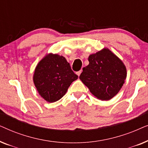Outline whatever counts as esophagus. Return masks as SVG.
Listing matches in <instances>:
<instances>
[{"mask_svg":"<svg viewBox=\"0 0 148 148\" xmlns=\"http://www.w3.org/2000/svg\"><path fill=\"white\" fill-rule=\"evenodd\" d=\"M82 70H80V71H77V75L78 76H79L80 75H81V73H82Z\"/></svg>","mask_w":148,"mask_h":148,"instance_id":"obj_1","label":"esophagus"}]
</instances>
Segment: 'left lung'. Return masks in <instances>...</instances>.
Listing matches in <instances>:
<instances>
[{
	"label": "left lung",
	"mask_w": 148,
	"mask_h": 148,
	"mask_svg": "<svg viewBox=\"0 0 148 148\" xmlns=\"http://www.w3.org/2000/svg\"><path fill=\"white\" fill-rule=\"evenodd\" d=\"M89 64L83 68L79 79L99 100H109L118 94L127 77L123 62L107 48L88 57Z\"/></svg>",
	"instance_id": "1"
}]
</instances>
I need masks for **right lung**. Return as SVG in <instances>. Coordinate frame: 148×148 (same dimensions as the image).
I'll return each mask as SVG.
<instances>
[{
  "mask_svg": "<svg viewBox=\"0 0 148 148\" xmlns=\"http://www.w3.org/2000/svg\"><path fill=\"white\" fill-rule=\"evenodd\" d=\"M78 79L66 58L57 54H47L38 62L33 81L38 93L48 102L62 98L73 82Z\"/></svg>",
  "mask_w": 148,
  "mask_h": 148,
  "instance_id": "add662e5",
  "label": "right lung"
}]
</instances>
